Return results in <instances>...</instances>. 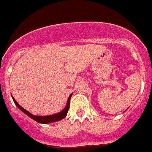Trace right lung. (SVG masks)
<instances>
[{
	"label": "right lung",
	"instance_id": "1",
	"mask_svg": "<svg viewBox=\"0 0 152 152\" xmlns=\"http://www.w3.org/2000/svg\"><path fill=\"white\" fill-rule=\"evenodd\" d=\"M72 94H73V93H72L71 94H70L69 97L68 99V101H67V104L65 106L64 109H63L62 110L60 111V112L57 113L56 114H52V115H49V116H35L33 114H32L31 113H29V111H27L26 110H25L24 108H23L17 101L14 99L13 96L12 98H13V100L14 102L17 107H18L20 110L22 112H23L24 113L27 115L29 118L31 119H33V120L36 121L37 123H42V124H48V123H55V122H58L59 121V120H61V119H64L65 116H67V113H68V111L69 110V107H70V100H71V97H72Z\"/></svg>",
	"mask_w": 152,
	"mask_h": 152
}]
</instances>
